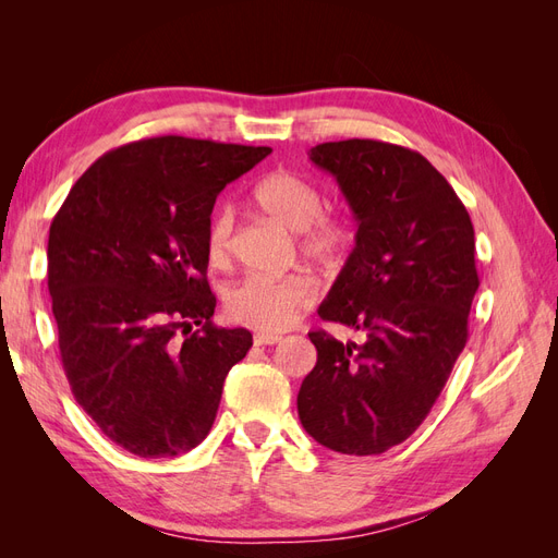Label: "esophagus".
I'll list each match as a JSON object with an SVG mask.
<instances>
[{
	"instance_id": "obj_1",
	"label": "esophagus",
	"mask_w": 558,
	"mask_h": 558,
	"mask_svg": "<svg viewBox=\"0 0 558 558\" xmlns=\"http://www.w3.org/2000/svg\"><path fill=\"white\" fill-rule=\"evenodd\" d=\"M281 342V335H272V332H256L253 335V344L256 347H267V344H277Z\"/></svg>"
}]
</instances>
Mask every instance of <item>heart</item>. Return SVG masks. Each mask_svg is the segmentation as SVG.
Here are the masks:
<instances>
[{"instance_id": "1", "label": "heart", "mask_w": 558, "mask_h": 558, "mask_svg": "<svg viewBox=\"0 0 558 558\" xmlns=\"http://www.w3.org/2000/svg\"><path fill=\"white\" fill-rule=\"evenodd\" d=\"M253 202L275 221L300 234V248L314 263L340 260L351 246V230L337 218L320 216L324 193L312 181L289 170L263 177L253 189ZM234 218L230 209H218L207 230V256L211 265H226L232 253ZM314 300L312 286L300 279L248 277L226 295L228 314L240 324L263 332L289 330Z\"/></svg>"}]
</instances>
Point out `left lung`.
I'll list each match as a JSON object with an SVG mask.
<instances>
[{
    "label": "left lung",
    "mask_w": 558,
    "mask_h": 558,
    "mask_svg": "<svg viewBox=\"0 0 558 558\" xmlns=\"http://www.w3.org/2000/svg\"><path fill=\"white\" fill-rule=\"evenodd\" d=\"M310 160L335 177L356 218V244L318 316L365 332H310L316 365L298 416L318 445L384 453L421 426L468 342L480 289L475 230L447 179L416 150L375 140L318 144Z\"/></svg>",
    "instance_id": "left-lung-1"
}]
</instances>
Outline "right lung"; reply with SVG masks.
I'll return each instance as SVG.
<instances>
[{
    "label": "right lung",
    "mask_w": 558,
    "mask_h": 558,
    "mask_svg": "<svg viewBox=\"0 0 558 558\" xmlns=\"http://www.w3.org/2000/svg\"><path fill=\"white\" fill-rule=\"evenodd\" d=\"M269 150L174 134L132 142L90 165L50 223L64 375L99 430L142 459L205 440L230 367L253 344L246 328L211 324L207 230L218 193Z\"/></svg>",
    "instance_id": "obj_1"
}]
</instances>
